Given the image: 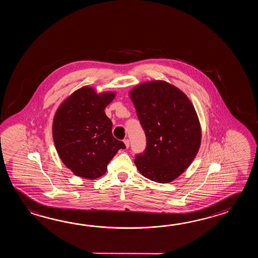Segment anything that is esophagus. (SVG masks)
<instances>
[{"instance_id":"obj_1","label":"esophagus","mask_w":258,"mask_h":258,"mask_svg":"<svg viewBox=\"0 0 258 258\" xmlns=\"http://www.w3.org/2000/svg\"><path fill=\"white\" fill-rule=\"evenodd\" d=\"M123 142L125 144V147H126L127 148L130 147V141H129V139H125Z\"/></svg>"}]
</instances>
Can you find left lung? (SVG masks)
Segmentation results:
<instances>
[{"mask_svg": "<svg viewBox=\"0 0 258 258\" xmlns=\"http://www.w3.org/2000/svg\"><path fill=\"white\" fill-rule=\"evenodd\" d=\"M147 147L135 163L146 178L160 183L173 181L186 170L201 143V127L190 99L165 81L143 83L130 92Z\"/></svg>", "mask_w": 258, "mask_h": 258, "instance_id": "obj_1", "label": "left lung"}]
</instances>
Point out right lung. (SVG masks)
<instances>
[{
  "instance_id": "1",
  "label": "right lung",
  "mask_w": 258,
  "mask_h": 258,
  "mask_svg": "<svg viewBox=\"0 0 258 258\" xmlns=\"http://www.w3.org/2000/svg\"><path fill=\"white\" fill-rule=\"evenodd\" d=\"M115 93L98 94L89 87L78 89L55 113L52 137L58 155L75 174L94 180L107 171V165L124 143L112 136V122L104 109Z\"/></svg>"
}]
</instances>
